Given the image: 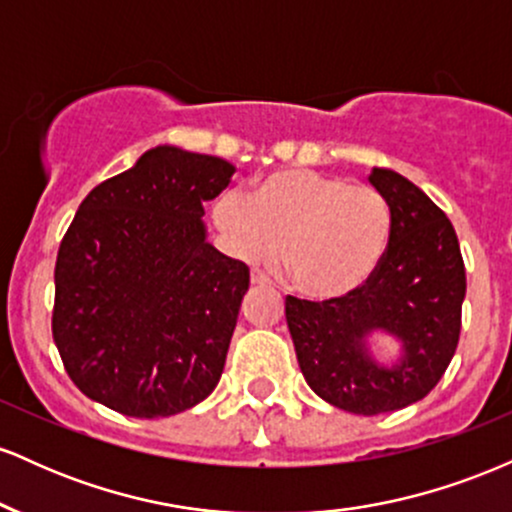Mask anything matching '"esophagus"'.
I'll return each instance as SVG.
<instances>
[{
	"label": "esophagus",
	"instance_id": "1",
	"mask_svg": "<svg viewBox=\"0 0 512 512\" xmlns=\"http://www.w3.org/2000/svg\"><path fill=\"white\" fill-rule=\"evenodd\" d=\"M250 284L252 286H264V284H269V279H267V276H264V272H260V269H252V272H250Z\"/></svg>",
	"mask_w": 512,
	"mask_h": 512
}]
</instances>
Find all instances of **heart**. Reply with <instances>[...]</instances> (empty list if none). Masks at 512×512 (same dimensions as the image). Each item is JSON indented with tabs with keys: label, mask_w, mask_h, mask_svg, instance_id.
Instances as JSON below:
<instances>
[{
	"label": "heart",
	"mask_w": 512,
	"mask_h": 512,
	"mask_svg": "<svg viewBox=\"0 0 512 512\" xmlns=\"http://www.w3.org/2000/svg\"><path fill=\"white\" fill-rule=\"evenodd\" d=\"M211 221L243 262L274 260L284 245L293 289L315 301L361 291L378 272L392 231L378 190L305 168L264 175L250 199L226 192Z\"/></svg>",
	"instance_id": "obj_1"
}]
</instances>
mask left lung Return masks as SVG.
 I'll return each instance as SVG.
<instances>
[{"instance_id": "8db88e82", "label": "left lung", "mask_w": 512, "mask_h": 512, "mask_svg": "<svg viewBox=\"0 0 512 512\" xmlns=\"http://www.w3.org/2000/svg\"><path fill=\"white\" fill-rule=\"evenodd\" d=\"M368 182L390 207L392 231L378 272L334 301L286 298V322L305 383L351 414H385L424 399L455 356L467 276L455 228L414 182L373 168ZM378 336L400 351L374 354Z\"/></svg>"}]
</instances>
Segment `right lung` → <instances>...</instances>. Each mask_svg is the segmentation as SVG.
Masks as SVG:
<instances>
[{"label": "right lung", "mask_w": 512, "mask_h": 512, "mask_svg": "<svg viewBox=\"0 0 512 512\" xmlns=\"http://www.w3.org/2000/svg\"><path fill=\"white\" fill-rule=\"evenodd\" d=\"M233 173L163 144L81 202L57 252L52 337L93 402L161 419L219 385L250 272L209 243L202 204Z\"/></svg>", "instance_id": "obj_1"}]
</instances>
